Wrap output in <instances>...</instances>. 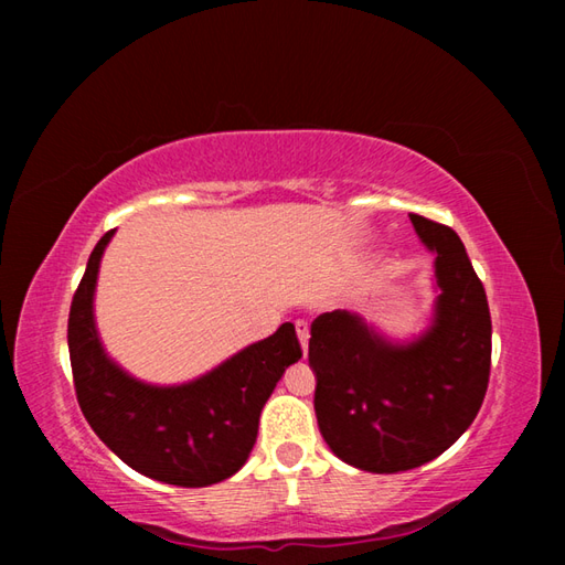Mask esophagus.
<instances>
[{
  "label": "esophagus",
  "instance_id": "34e87169",
  "mask_svg": "<svg viewBox=\"0 0 565 565\" xmlns=\"http://www.w3.org/2000/svg\"><path fill=\"white\" fill-rule=\"evenodd\" d=\"M296 332H298V340H301L303 352L308 350V338H310V326L308 320H296Z\"/></svg>",
  "mask_w": 565,
  "mask_h": 565
}]
</instances>
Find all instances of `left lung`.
Here are the masks:
<instances>
[{"instance_id":"left-lung-1","label":"left lung","mask_w":565,"mask_h":565,"mask_svg":"<svg viewBox=\"0 0 565 565\" xmlns=\"http://www.w3.org/2000/svg\"><path fill=\"white\" fill-rule=\"evenodd\" d=\"M435 252V322L393 344L350 310L310 326L316 417L322 439L344 463L398 473L437 459L481 411L490 379V310L481 279L451 227L411 213Z\"/></svg>"}]
</instances>
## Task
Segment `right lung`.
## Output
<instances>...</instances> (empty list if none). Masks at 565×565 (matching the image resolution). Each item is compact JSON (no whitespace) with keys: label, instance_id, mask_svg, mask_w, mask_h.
I'll return each instance as SVG.
<instances>
[{"label":"right lung","instance_id":"1","mask_svg":"<svg viewBox=\"0 0 565 565\" xmlns=\"http://www.w3.org/2000/svg\"><path fill=\"white\" fill-rule=\"evenodd\" d=\"M114 231L92 249L72 298L67 347L77 403L118 459L154 481L203 488L237 473L257 441L259 413L286 366L303 356L291 322L182 386H150L106 356L94 328V286Z\"/></svg>","mask_w":565,"mask_h":565}]
</instances>
